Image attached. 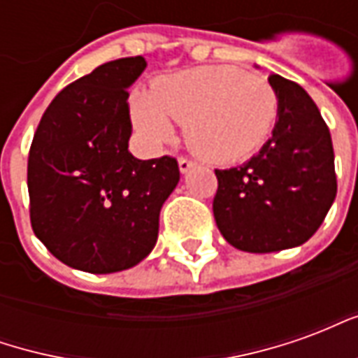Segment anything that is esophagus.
<instances>
[{
  "mask_svg": "<svg viewBox=\"0 0 358 358\" xmlns=\"http://www.w3.org/2000/svg\"><path fill=\"white\" fill-rule=\"evenodd\" d=\"M194 161H189L187 157H180L178 159V166H180V172H187L189 169H194Z\"/></svg>",
  "mask_w": 358,
  "mask_h": 358,
  "instance_id": "34e87169",
  "label": "esophagus"
}]
</instances>
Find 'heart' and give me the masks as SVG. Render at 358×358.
<instances>
[{
    "mask_svg": "<svg viewBox=\"0 0 358 358\" xmlns=\"http://www.w3.org/2000/svg\"><path fill=\"white\" fill-rule=\"evenodd\" d=\"M278 97L268 82L234 66H195L164 76L149 97H134L132 117L145 138L163 145L184 122L189 148L209 161H238L268 140Z\"/></svg>",
    "mask_w": 358,
    "mask_h": 358,
    "instance_id": "heart-1",
    "label": "heart"
}]
</instances>
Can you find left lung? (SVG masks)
Wrapping results in <instances>:
<instances>
[{"label": "left lung", "instance_id": "1", "mask_svg": "<svg viewBox=\"0 0 358 358\" xmlns=\"http://www.w3.org/2000/svg\"><path fill=\"white\" fill-rule=\"evenodd\" d=\"M268 82L278 97L272 138L248 163L215 171L218 230L248 253L305 243L338 194L331 136L318 107L299 84L280 74Z\"/></svg>", "mask_w": 358, "mask_h": 358}]
</instances>
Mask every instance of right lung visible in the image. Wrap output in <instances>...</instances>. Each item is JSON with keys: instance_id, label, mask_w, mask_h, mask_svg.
<instances>
[{"instance_id": "add662e5", "label": "right lung", "mask_w": 358, "mask_h": 358, "mask_svg": "<svg viewBox=\"0 0 358 358\" xmlns=\"http://www.w3.org/2000/svg\"><path fill=\"white\" fill-rule=\"evenodd\" d=\"M145 59L109 61L55 95L28 153L30 222L61 263L92 274L132 268L155 248L159 213L180 180L178 161H140L128 88Z\"/></svg>"}]
</instances>
